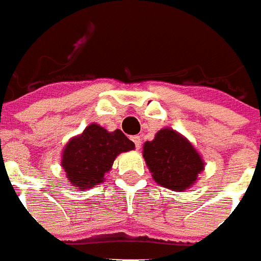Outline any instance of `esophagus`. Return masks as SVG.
Here are the masks:
<instances>
[{
	"label": "esophagus",
	"instance_id": "1",
	"mask_svg": "<svg viewBox=\"0 0 261 261\" xmlns=\"http://www.w3.org/2000/svg\"><path fill=\"white\" fill-rule=\"evenodd\" d=\"M132 142L136 146V149H140V144H142V140H140V136H132Z\"/></svg>",
	"mask_w": 261,
	"mask_h": 261
}]
</instances>
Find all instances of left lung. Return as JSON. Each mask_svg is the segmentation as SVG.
<instances>
[{"mask_svg": "<svg viewBox=\"0 0 261 261\" xmlns=\"http://www.w3.org/2000/svg\"><path fill=\"white\" fill-rule=\"evenodd\" d=\"M143 157L153 179L171 191L191 188L204 170L201 155L186 138L174 129L164 128L143 146Z\"/></svg>", "mask_w": 261, "mask_h": 261, "instance_id": "obj_1", "label": "left lung"}]
</instances>
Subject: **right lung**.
<instances>
[{"label":"right lung","instance_id":"1","mask_svg":"<svg viewBox=\"0 0 261 261\" xmlns=\"http://www.w3.org/2000/svg\"><path fill=\"white\" fill-rule=\"evenodd\" d=\"M135 149L119 129L108 132L97 123L89 125L82 135L66 143L61 165L75 189L86 191L104 182L118 154Z\"/></svg>","mask_w":261,"mask_h":261}]
</instances>
